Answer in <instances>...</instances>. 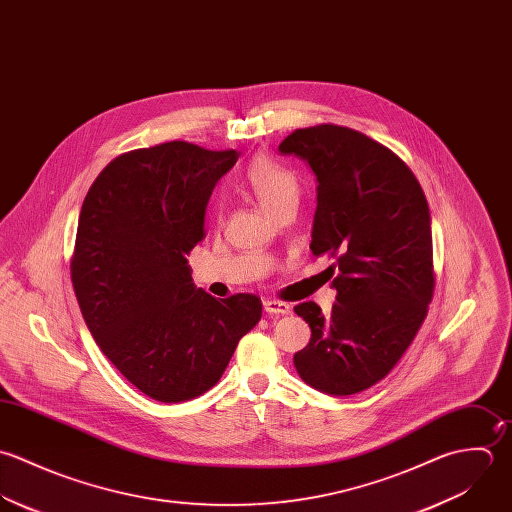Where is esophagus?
Listing matches in <instances>:
<instances>
[{
	"mask_svg": "<svg viewBox=\"0 0 512 512\" xmlns=\"http://www.w3.org/2000/svg\"><path fill=\"white\" fill-rule=\"evenodd\" d=\"M290 304L280 302V300H264V312L268 314H276V316H286L290 314Z\"/></svg>",
	"mask_w": 512,
	"mask_h": 512,
	"instance_id": "1",
	"label": "esophagus"
}]
</instances>
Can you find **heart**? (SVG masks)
I'll return each mask as SVG.
<instances>
[{
    "label": "heart",
    "mask_w": 512,
    "mask_h": 512,
    "mask_svg": "<svg viewBox=\"0 0 512 512\" xmlns=\"http://www.w3.org/2000/svg\"><path fill=\"white\" fill-rule=\"evenodd\" d=\"M242 186L270 216L286 206H294L300 192L298 176L268 157H256L248 165L242 176Z\"/></svg>",
    "instance_id": "obj_1"
}]
</instances>
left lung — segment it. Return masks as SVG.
Segmentation results:
<instances>
[{
  "instance_id": "8db88e82",
  "label": "left lung",
  "mask_w": 512,
  "mask_h": 512,
  "mask_svg": "<svg viewBox=\"0 0 512 512\" xmlns=\"http://www.w3.org/2000/svg\"><path fill=\"white\" fill-rule=\"evenodd\" d=\"M280 153L298 155L318 178L312 254L336 262V304L294 312L312 328L294 355L300 377L353 395L381 381L415 340L435 290L431 216L411 169L385 145L340 127L296 129Z\"/></svg>"
}]
</instances>
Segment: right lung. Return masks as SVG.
Listing matches in <instances>:
<instances>
[{
  "label": "right lung",
  "instance_id": "add662e5",
  "mask_svg": "<svg viewBox=\"0 0 512 512\" xmlns=\"http://www.w3.org/2000/svg\"><path fill=\"white\" fill-rule=\"evenodd\" d=\"M238 157L186 141L135 149L101 171L81 206L71 282L83 320L121 375L163 403L214 387L262 318L254 294L216 300L196 288L186 260Z\"/></svg>",
  "mask_w": 512,
  "mask_h": 512
}]
</instances>
